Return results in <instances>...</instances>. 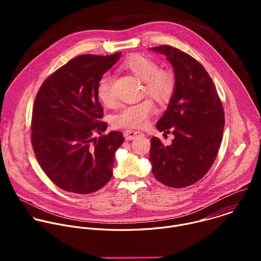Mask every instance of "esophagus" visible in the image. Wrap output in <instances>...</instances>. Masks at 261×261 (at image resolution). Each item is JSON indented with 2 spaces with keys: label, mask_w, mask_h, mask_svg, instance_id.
<instances>
[{
  "label": "esophagus",
  "mask_w": 261,
  "mask_h": 261,
  "mask_svg": "<svg viewBox=\"0 0 261 261\" xmlns=\"http://www.w3.org/2000/svg\"><path fill=\"white\" fill-rule=\"evenodd\" d=\"M142 135L143 134L140 131H133V130H125L124 131V136L127 140H132V139H135L136 137H139Z\"/></svg>",
  "instance_id": "1"
}]
</instances>
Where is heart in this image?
Instances as JSON below:
<instances>
[{"label": "heart", "instance_id": "heart-1", "mask_svg": "<svg viewBox=\"0 0 261 261\" xmlns=\"http://www.w3.org/2000/svg\"><path fill=\"white\" fill-rule=\"evenodd\" d=\"M124 67L133 76L143 82V94L153 98L157 102H167L175 89V80L169 71L159 70L153 60L133 56L128 59ZM97 96L107 107L116 105V98L111 91V83L108 76H103L97 86ZM156 113V107L150 100H144L136 104L123 107L114 117L113 124L122 129H142L151 117Z\"/></svg>", "mask_w": 261, "mask_h": 261}]
</instances>
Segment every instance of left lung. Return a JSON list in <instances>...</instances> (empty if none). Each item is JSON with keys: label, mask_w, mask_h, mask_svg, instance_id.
<instances>
[{"label": "left lung", "mask_w": 261, "mask_h": 261, "mask_svg": "<svg viewBox=\"0 0 261 261\" xmlns=\"http://www.w3.org/2000/svg\"><path fill=\"white\" fill-rule=\"evenodd\" d=\"M173 67L175 89L160 132L174 135L169 145L153 136L150 161L156 179L171 188L188 187L202 178L217 157L224 130V110L216 87L202 65L169 45L150 48Z\"/></svg>", "instance_id": "obj_1"}]
</instances>
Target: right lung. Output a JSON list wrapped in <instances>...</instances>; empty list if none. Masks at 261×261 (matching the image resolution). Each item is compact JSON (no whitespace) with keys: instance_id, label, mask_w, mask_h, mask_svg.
<instances>
[{"instance_id":"add662e5","label":"right lung","mask_w":261,"mask_h":261,"mask_svg":"<svg viewBox=\"0 0 261 261\" xmlns=\"http://www.w3.org/2000/svg\"><path fill=\"white\" fill-rule=\"evenodd\" d=\"M120 58L121 53L74 58L53 73L36 96L34 153L45 174L67 192L93 193L113 176L116 152L125 138L120 131L102 135L107 124L100 121L97 86Z\"/></svg>"}]
</instances>
